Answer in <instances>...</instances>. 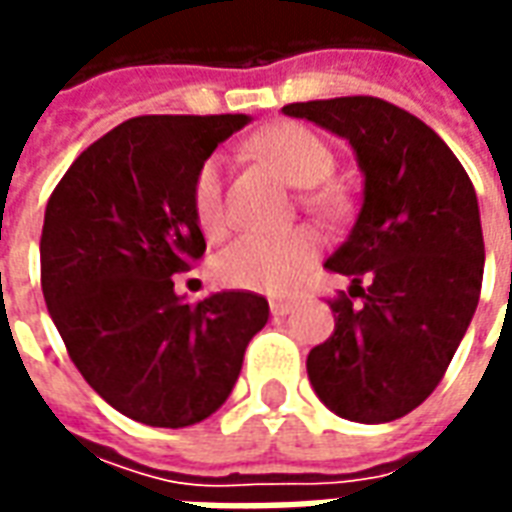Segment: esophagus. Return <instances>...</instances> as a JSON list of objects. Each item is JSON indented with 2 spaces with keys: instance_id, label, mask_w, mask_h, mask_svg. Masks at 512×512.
Returning a JSON list of instances; mask_svg holds the SVG:
<instances>
[{
  "instance_id": "1",
  "label": "esophagus",
  "mask_w": 512,
  "mask_h": 512,
  "mask_svg": "<svg viewBox=\"0 0 512 512\" xmlns=\"http://www.w3.org/2000/svg\"><path fill=\"white\" fill-rule=\"evenodd\" d=\"M290 310H293V301H290V299H274V301H271V315H274V318H279V315H288Z\"/></svg>"
}]
</instances>
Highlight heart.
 Returning <instances> with one entry per match:
<instances>
[{
  "label": "heart",
  "instance_id": "b5f03b06",
  "mask_svg": "<svg viewBox=\"0 0 512 512\" xmlns=\"http://www.w3.org/2000/svg\"><path fill=\"white\" fill-rule=\"evenodd\" d=\"M257 156L271 161L293 186H315L307 191V208L323 219H337L345 211V197L334 186H318L334 172V153L321 136L299 123H282L252 139ZM194 216L202 233L219 238L230 224L224 202L222 161L208 158L194 178ZM321 252V238L310 227L255 230L235 238L213 260V271L224 285L257 293H288Z\"/></svg>",
  "mask_w": 512,
  "mask_h": 512
}]
</instances>
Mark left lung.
Wrapping results in <instances>:
<instances>
[{
    "mask_svg": "<svg viewBox=\"0 0 512 512\" xmlns=\"http://www.w3.org/2000/svg\"><path fill=\"white\" fill-rule=\"evenodd\" d=\"M343 136L365 172V200L326 268L351 277L332 299L334 334L312 348V389L337 417L392 422L447 373L472 323L485 244L477 194L436 131L370 95L288 104Z\"/></svg>",
    "mask_w": 512,
    "mask_h": 512,
    "instance_id": "obj_1",
    "label": "left lung"
}]
</instances>
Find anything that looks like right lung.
<instances>
[{
  "mask_svg": "<svg viewBox=\"0 0 512 512\" xmlns=\"http://www.w3.org/2000/svg\"><path fill=\"white\" fill-rule=\"evenodd\" d=\"M246 115H145L84 150L51 191L40 235L49 315L84 381L153 428L211 417L233 392L268 301L224 290L189 304L175 274L205 255L194 178Z\"/></svg>",
  "mask_w": 512,
  "mask_h": 512,
  "instance_id": "add662e5",
  "label": "right lung"
}]
</instances>
